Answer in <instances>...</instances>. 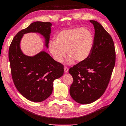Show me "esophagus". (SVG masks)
<instances>
[{"label": "esophagus", "mask_w": 126, "mask_h": 126, "mask_svg": "<svg viewBox=\"0 0 126 126\" xmlns=\"http://www.w3.org/2000/svg\"><path fill=\"white\" fill-rule=\"evenodd\" d=\"M68 71H69L68 67H66V66H65L64 67V72L65 73H67V72H68Z\"/></svg>", "instance_id": "esophagus-1"}]
</instances>
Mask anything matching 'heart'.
<instances>
[{"label":"heart","mask_w":126,"mask_h":126,"mask_svg":"<svg viewBox=\"0 0 126 126\" xmlns=\"http://www.w3.org/2000/svg\"><path fill=\"white\" fill-rule=\"evenodd\" d=\"M94 36L89 29L73 28L61 31L56 34L55 41L49 44V49L54 60L62 63L67 54V63L75 60L82 63L90 55L94 45Z\"/></svg>","instance_id":"obj_1"}]
</instances>
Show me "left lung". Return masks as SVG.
Wrapping results in <instances>:
<instances>
[{
    "mask_svg": "<svg viewBox=\"0 0 126 126\" xmlns=\"http://www.w3.org/2000/svg\"><path fill=\"white\" fill-rule=\"evenodd\" d=\"M90 22L95 30L90 55L69 70L73 78L69 90L70 96L81 104L91 103L102 95L115 63V50L111 36L97 21Z\"/></svg>",
    "mask_w": 126,
    "mask_h": 126,
    "instance_id": "1",
    "label": "left lung"
}]
</instances>
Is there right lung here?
Masks as SVG:
<instances>
[{
  "label": "right lung",
  "instance_id": "1",
  "mask_svg": "<svg viewBox=\"0 0 126 126\" xmlns=\"http://www.w3.org/2000/svg\"><path fill=\"white\" fill-rule=\"evenodd\" d=\"M51 26L49 22L31 23L16 34L9 48V61L15 86L26 99L35 102L44 101L52 93L53 81L63 76V66L45 51L34 56L25 55L20 44L24 34L39 33L44 37L48 48Z\"/></svg>",
  "mask_w": 126,
  "mask_h": 126
}]
</instances>
